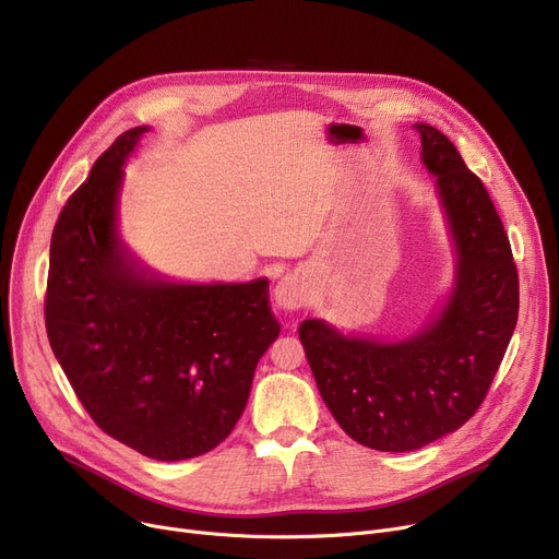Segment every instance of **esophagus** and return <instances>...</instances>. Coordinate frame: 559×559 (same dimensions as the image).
Wrapping results in <instances>:
<instances>
[{
  "mask_svg": "<svg viewBox=\"0 0 559 559\" xmlns=\"http://www.w3.org/2000/svg\"><path fill=\"white\" fill-rule=\"evenodd\" d=\"M308 283L299 274H287L283 276L276 287H274V299L278 308L292 312V310H301L308 304Z\"/></svg>",
  "mask_w": 559,
  "mask_h": 559,
  "instance_id": "obj_1",
  "label": "esophagus"
}]
</instances>
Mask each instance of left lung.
Segmentation results:
<instances>
[{
  "instance_id": "left-lung-1",
  "label": "left lung",
  "mask_w": 559,
  "mask_h": 559,
  "mask_svg": "<svg viewBox=\"0 0 559 559\" xmlns=\"http://www.w3.org/2000/svg\"><path fill=\"white\" fill-rule=\"evenodd\" d=\"M457 249L447 308L401 342L344 337L306 319L299 337L321 399L342 430L376 451H415L476 415L512 340L519 274L508 233L455 144L415 124Z\"/></svg>"
}]
</instances>
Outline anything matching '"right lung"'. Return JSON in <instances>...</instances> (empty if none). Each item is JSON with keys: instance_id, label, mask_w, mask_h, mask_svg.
<instances>
[{"instance_id": "1", "label": "right lung", "mask_w": 559, "mask_h": 559, "mask_svg": "<svg viewBox=\"0 0 559 559\" xmlns=\"http://www.w3.org/2000/svg\"><path fill=\"white\" fill-rule=\"evenodd\" d=\"M146 131L117 138L58 215L45 326L93 421L129 449L174 462L230 435L281 324L270 281L176 285L146 276L127 255L115 205L122 165Z\"/></svg>"}]
</instances>
